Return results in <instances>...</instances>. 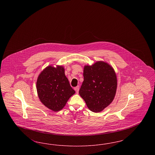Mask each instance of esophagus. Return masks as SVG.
I'll return each instance as SVG.
<instances>
[{
	"label": "esophagus",
	"instance_id": "34e87169",
	"mask_svg": "<svg viewBox=\"0 0 155 155\" xmlns=\"http://www.w3.org/2000/svg\"><path fill=\"white\" fill-rule=\"evenodd\" d=\"M74 89L75 90L76 93H77V94H78V91H79V89H80V87L78 85L77 87H76L74 88Z\"/></svg>",
	"mask_w": 155,
	"mask_h": 155
}]
</instances>
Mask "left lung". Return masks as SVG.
<instances>
[{
    "label": "left lung",
    "instance_id": "obj_1",
    "mask_svg": "<svg viewBox=\"0 0 155 155\" xmlns=\"http://www.w3.org/2000/svg\"><path fill=\"white\" fill-rule=\"evenodd\" d=\"M83 75L80 95L90 110L102 111L116 95L117 80L114 68L105 61H97L91 66L85 65Z\"/></svg>",
    "mask_w": 155,
    "mask_h": 155
}]
</instances>
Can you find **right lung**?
I'll use <instances>...</instances> for the list:
<instances>
[{"label": "right lung", "mask_w": 155, "mask_h": 155, "mask_svg": "<svg viewBox=\"0 0 155 155\" xmlns=\"http://www.w3.org/2000/svg\"><path fill=\"white\" fill-rule=\"evenodd\" d=\"M38 96L46 107L53 111L61 110L75 93L70 85L62 66L49 65L38 77Z\"/></svg>", "instance_id": "obj_1"}]
</instances>
